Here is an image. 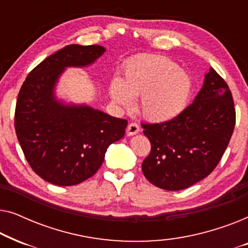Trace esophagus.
I'll list each match as a JSON object with an SVG mask.
<instances>
[{"label": "esophagus", "mask_w": 248, "mask_h": 248, "mask_svg": "<svg viewBox=\"0 0 248 248\" xmlns=\"http://www.w3.org/2000/svg\"><path fill=\"white\" fill-rule=\"evenodd\" d=\"M139 132H140V127H139V125L137 123H131L128 124V126L126 128V134L127 137H132V135H135L138 134Z\"/></svg>", "instance_id": "obj_1"}]
</instances>
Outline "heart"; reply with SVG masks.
Masks as SVG:
<instances>
[{
  "label": "heart",
  "instance_id": "heart-1",
  "mask_svg": "<svg viewBox=\"0 0 248 248\" xmlns=\"http://www.w3.org/2000/svg\"><path fill=\"white\" fill-rule=\"evenodd\" d=\"M193 88L191 76L174 61L161 55H147L126 64L123 79L114 78L110 81L109 96L126 109L133 108V97L141 96L142 115L151 122L164 123L184 113Z\"/></svg>",
  "mask_w": 248,
  "mask_h": 248
}]
</instances>
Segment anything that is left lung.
Segmentation results:
<instances>
[{"mask_svg": "<svg viewBox=\"0 0 248 248\" xmlns=\"http://www.w3.org/2000/svg\"><path fill=\"white\" fill-rule=\"evenodd\" d=\"M235 122L232 93L211 67L181 116L160 124H142L151 143L150 155L142 162L145 178L166 191H179L202 181L219 164Z\"/></svg>", "mask_w": 248, "mask_h": 248, "instance_id": "1", "label": "left lung"}]
</instances>
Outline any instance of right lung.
<instances>
[{
	"label": "right lung",
	"mask_w": 248,
	"mask_h": 248,
	"mask_svg": "<svg viewBox=\"0 0 248 248\" xmlns=\"http://www.w3.org/2000/svg\"><path fill=\"white\" fill-rule=\"evenodd\" d=\"M105 52L99 45H67L39 63L20 89L16 137L32 170L54 185H77L93 176L108 147L125 134L126 120L56 96L67 67L93 65Z\"/></svg>",
	"instance_id": "add662e5"
}]
</instances>
